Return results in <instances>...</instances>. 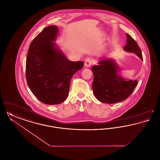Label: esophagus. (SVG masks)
Wrapping results in <instances>:
<instances>
[{"label": "esophagus", "mask_w": 160, "mask_h": 160, "mask_svg": "<svg viewBox=\"0 0 160 160\" xmlns=\"http://www.w3.org/2000/svg\"><path fill=\"white\" fill-rule=\"evenodd\" d=\"M92 62L93 61L92 59L91 58H88L85 59V62H84V65L87 68H89L90 67L92 64Z\"/></svg>", "instance_id": "obj_1"}]
</instances>
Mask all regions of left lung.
Here are the masks:
<instances>
[{
    "label": "left lung",
    "mask_w": 160,
    "mask_h": 160,
    "mask_svg": "<svg viewBox=\"0 0 160 160\" xmlns=\"http://www.w3.org/2000/svg\"><path fill=\"white\" fill-rule=\"evenodd\" d=\"M127 44L124 50L134 53L143 60L142 54L136 41L127 33ZM94 75L92 83L93 93L99 101L114 104L128 98L137 86V80L124 79L118 74L119 68L116 62L110 59H105L98 62V65L92 68Z\"/></svg>",
    "instance_id": "1"
}]
</instances>
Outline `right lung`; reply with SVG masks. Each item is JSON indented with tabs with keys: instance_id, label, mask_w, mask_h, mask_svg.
Instances as JSON below:
<instances>
[{
	"instance_id": "obj_1",
	"label": "right lung",
	"mask_w": 160,
	"mask_h": 160,
	"mask_svg": "<svg viewBox=\"0 0 160 160\" xmlns=\"http://www.w3.org/2000/svg\"><path fill=\"white\" fill-rule=\"evenodd\" d=\"M56 26L44 28L31 42L26 64L27 83L42 102L54 105L67 99L72 77L83 67V61H69L56 46Z\"/></svg>"
}]
</instances>
